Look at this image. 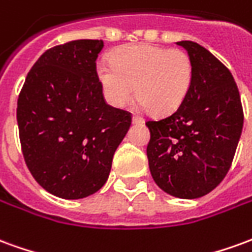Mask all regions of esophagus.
Instances as JSON below:
<instances>
[{
  "instance_id": "1",
  "label": "esophagus",
  "mask_w": 252,
  "mask_h": 252,
  "mask_svg": "<svg viewBox=\"0 0 252 252\" xmlns=\"http://www.w3.org/2000/svg\"><path fill=\"white\" fill-rule=\"evenodd\" d=\"M132 123H133V124H143V123H144V119H143L140 115H133V117H132Z\"/></svg>"
}]
</instances>
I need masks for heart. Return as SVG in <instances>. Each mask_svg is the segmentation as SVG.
<instances>
[{
	"mask_svg": "<svg viewBox=\"0 0 252 252\" xmlns=\"http://www.w3.org/2000/svg\"><path fill=\"white\" fill-rule=\"evenodd\" d=\"M193 62L182 50L132 44L98 63L97 77L110 104L123 108L139 95L154 115H170L184 104L193 82Z\"/></svg>",
	"mask_w": 252,
	"mask_h": 252,
	"instance_id": "b5f03b06",
	"label": "heart"
}]
</instances>
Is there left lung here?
<instances>
[{
  "mask_svg": "<svg viewBox=\"0 0 252 252\" xmlns=\"http://www.w3.org/2000/svg\"><path fill=\"white\" fill-rule=\"evenodd\" d=\"M193 62V82L174 113L146 126L150 171L160 189L198 198L227 175L243 129V108L232 74L194 41L177 43Z\"/></svg>",
  "mask_w": 252,
  "mask_h": 252,
  "instance_id": "obj_1",
  "label": "left lung"
}]
</instances>
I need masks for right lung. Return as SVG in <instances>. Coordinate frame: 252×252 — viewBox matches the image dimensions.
<instances>
[{
  "label": "right lung",
  "instance_id": "obj_1",
  "mask_svg": "<svg viewBox=\"0 0 252 252\" xmlns=\"http://www.w3.org/2000/svg\"><path fill=\"white\" fill-rule=\"evenodd\" d=\"M102 40H72L47 50L17 101L25 163L48 193L78 200L105 185L131 113L105 102L95 61Z\"/></svg>",
  "mask_w": 252,
  "mask_h": 252
}]
</instances>
